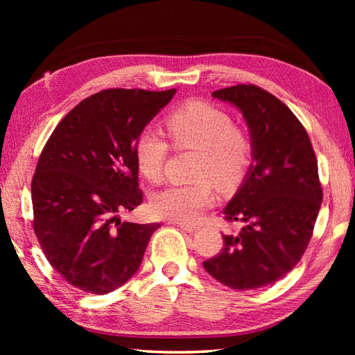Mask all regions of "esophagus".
Returning <instances> with one entry per match:
<instances>
[{"label": "esophagus", "instance_id": "obj_1", "mask_svg": "<svg viewBox=\"0 0 355 355\" xmlns=\"http://www.w3.org/2000/svg\"><path fill=\"white\" fill-rule=\"evenodd\" d=\"M180 227H182L187 233H195V232L200 230L198 225H193V224H180Z\"/></svg>", "mask_w": 355, "mask_h": 355}]
</instances>
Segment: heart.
I'll return each instance as SVG.
<instances>
[{"label": "heart", "mask_w": 355, "mask_h": 355, "mask_svg": "<svg viewBox=\"0 0 355 355\" xmlns=\"http://www.w3.org/2000/svg\"><path fill=\"white\" fill-rule=\"evenodd\" d=\"M166 130L175 148L198 150L195 178L200 182L166 187L154 195L150 209L164 220L193 223L214 202L212 183L221 191H232L243 182L250 164V141L239 128L232 126L227 112L200 101L171 112ZM168 153L166 140L150 130L135 140V162L149 182L162 178Z\"/></svg>", "instance_id": "b5f03b06"}]
</instances>
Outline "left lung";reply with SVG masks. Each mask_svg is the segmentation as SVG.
Segmentation results:
<instances>
[{
	"label": "left lung",
	"mask_w": 355,
	"mask_h": 355,
	"mask_svg": "<svg viewBox=\"0 0 355 355\" xmlns=\"http://www.w3.org/2000/svg\"><path fill=\"white\" fill-rule=\"evenodd\" d=\"M212 97L241 111L253 162L224 209L243 229L223 235V250L202 267L233 290L262 288L291 271L310 243L322 205L318 160L302 123L266 89L236 85Z\"/></svg>",
	"instance_id": "8db88e82"
}]
</instances>
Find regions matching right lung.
<instances>
[{
  "label": "right lung",
  "instance_id": "right-lung-1",
  "mask_svg": "<svg viewBox=\"0 0 355 355\" xmlns=\"http://www.w3.org/2000/svg\"><path fill=\"white\" fill-rule=\"evenodd\" d=\"M175 93L103 89L76 105L42 150L33 230L50 266L82 291L107 294L130 281L160 227L122 221L120 212L143 201L135 140Z\"/></svg>",
  "mask_w": 355,
  "mask_h": 355
}]
</instances>
